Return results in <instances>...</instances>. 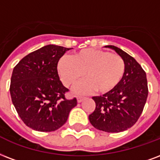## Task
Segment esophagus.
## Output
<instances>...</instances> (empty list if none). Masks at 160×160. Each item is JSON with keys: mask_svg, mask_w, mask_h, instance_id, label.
Here are the masks:
<instances>
[{"mask_svg": "<svg viewBox=\"0 0 160 160\" xmlns=\"http://www.w3.org/2000/svg\"><path fill=\"white\" fill-rule=\"evenodd\" d=\"M85 99V97H83V96H77V102H79V103L83 102Z\"/></svg>", "mask_w": 160, "mask_h": 160, "instance_id": "34e87169", "label": "esophagus"}]
</instances>
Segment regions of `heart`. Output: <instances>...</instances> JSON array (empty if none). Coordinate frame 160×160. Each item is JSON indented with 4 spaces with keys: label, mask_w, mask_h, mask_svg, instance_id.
Returning a JSON list of instances; mask_svg holds the SVG:
<instances>
[{
    "label": "heart",
    "mask_w": 160,
    "mask_h": 160,
    "mask_svg": "<svg viewBox=\"0 0 160 160\" xmlns=\"http://www.w3.org/2000/svg\"><path fill=\"white\" fill-rule=\"evenodd\" d=\"M58 72L64 85L71 87L83 76L86 80L76 86L78 93L86 94L96 90L110 92L120 84L125 73V62L120 55L102 49L85 48L71 58L64 56L58 60Z\"/></svg>",
    "instance_id": "b5f03b06"
}]
</instances>
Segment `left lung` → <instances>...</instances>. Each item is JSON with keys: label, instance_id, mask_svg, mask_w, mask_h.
Masks as SVG:
<instances>
[{"label": "left lung", "instance_id": "left-lung-1", "mask_svg": "<svg viewBox=\"0 0 160 160\" xmlns=\"http://www.w3.org/2000/svg\"><path fill=\"white\" fill-rule=\"evenodd\" d=\"M112 48L125 62V73L120 84L110 92L93 96L96 108L89 116L95 128L107 132H120L136 123L148 97L146 73L135 58L113 45Z\"/></svg>", "mask_w": 160, "mask_h": 160}]
</instances>
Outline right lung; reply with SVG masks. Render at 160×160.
<instances>
[{"label": "right lung", "instance_id": "obj_1", "mask_svg": "<svg viewBox=\"0 0 160 160\" xmlns=\"http://www.w3.org/2000/svg\"><path fill=\"white\" fill-rule=\"evenodd\" d=\"M68 48L49 44L30 53L12 71L10 93L24 123L39 132H53L66 122L77 100H67L68 89L59 80L57 65Z\"/></svg>", "mask_w": 160, "mask_h": 160}]
</instances>
